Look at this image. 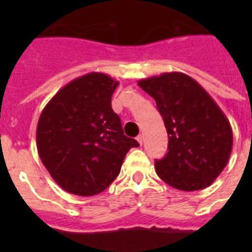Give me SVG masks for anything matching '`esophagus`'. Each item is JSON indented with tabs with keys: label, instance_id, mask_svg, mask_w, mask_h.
<instances>
[{
	"label": "esophagus",
	"instance_id": "obj_1",
	"mask_svg": "<svg viewBox=\"0 0 252 252\" xmlns=\"http://www.w3.org/2000/svg\"><path fill=\"white\" fill-rule=\"evenodd\" d=\"M137 141H139V144L140 145H142V142H144V135H141V133H140L139 136H137Z\"/></svg>",
	"mask_w": 252,
	"mask_h": 252
}]
</instances>
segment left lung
<instances>
[{"instance_id": "obj_1", "label": "left lung", "mask_w": 252, "mask_h": 252, "mask_svg": "<svg viewBox=\"0 0 252 252\" xmlns=\"http://www.w3.org/2000/svg\"><path fill=\"white\" fill-rule=\"evenodd\" d=\"M137 84L155 99L168 132L169 151L155 160L160 179L186 192L211 186L227 165L233 144L221 108L184 73H162Z\"/></svg>"}]
</instances>
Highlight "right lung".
Masks as SVG:
<instances>
[{
  "label": "right lung",
  "instance_id": "add662e5",
  "mask_svg": "<svg viewBox=\"0 0 252 252\" xmlns=\"http://www.w3.org/2000/svg\"><path fill=\"white\" fill-rule=\"evenodd\" d=\"M119 82L88 73L64 86L48 102L36 127L39 157L68 193L91 197L117 178L126 154L139 142L125 136L111 98Z\"/></svg>",
  "mask_w": 252,
  "mask_h": 252
}]
</instances>
